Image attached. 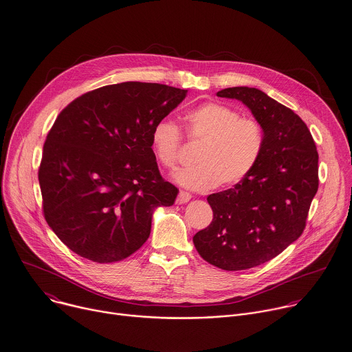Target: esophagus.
I'll use <instances>...</instances> for the list:
<instances>
[{"instance_id": "34e87169", "label": "esophagus", "mask_w": 352, "mask_h": 352, "mask_svg": "<svg viewBox=\"0 0 352 352\" xmlns=\"http://www.w3.org/2000/svg\"><path fill=\"white\" fill-rule=\"evenodd\" d=\"M191 199V195L186 192V191H179L178 197H177V204L178 205H182V204H186Z\"/></svg>"}]
</instances>
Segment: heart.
<instances>
[{
	"instance_id": "1",
	"label": "heart",
	"mask_w": 352,
	"mask_h": 352,
	"mask_svg": "<svg viewBox=\"0 0 352 352\" xmlns=\"http://www.w3.org/2000/svg\"><path fill=\"white\" fill-rule=\"evenodd\" d=\"M187 138L202 144L195 164L175 174L181 186L206 191L221 185L242 184L254 168L265 148L262 124L228 104L207 102L190 110L184 118ZM182 134L171 121H160L151 131V148L158 164L174 170L179 161Z\"/></svg>"
}]
</instances>
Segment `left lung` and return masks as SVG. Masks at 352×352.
Instances as JSON below:
<instances>
[{
	"mask_svg": "<svg viewBox=\"0 0 352 352\" xmlns=\"http://www.w3.org/2000/svg\"><path fill=\"white\" fill-rule=\"evenodd\" d=\"M217 96L248 106L263 127L265 148L242 184L207 197L214 217L192 242L210 265L248 270L269 262L302 235L319 185V155L307 124L262 90L236 86Z\"/></svg>",
	"mask_w": 352,
	"mask_h": 352,
	"instance_id": "8db88e82",
	"label": "left lung"
}]
</instances>
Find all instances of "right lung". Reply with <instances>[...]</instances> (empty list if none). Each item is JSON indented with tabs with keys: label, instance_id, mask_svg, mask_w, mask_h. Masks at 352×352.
Returning <instances> with one entry per match:
<instances>
[{
	"label": "right lung",
	"instance_id": "add662e5",
	"mask_svg": "<svg viewBox=\"0 0 352 352\" xmlns=\"http://www.w3.org/2000/svg\"><path fill=\"white\" fill-rule=\"evenodd\" d=\"M186 94L161 83L107 85L60 113L38 181L45 219L72 251L113 263L147 241L154 210L178 194L158 170L151 131Z\"/></svg>",
	"mask_w": 352,
	"mask_h": 352
}]
</instances>
